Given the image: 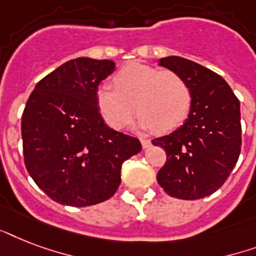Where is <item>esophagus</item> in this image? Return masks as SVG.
Returning a JSON list of instances; mask_svg holds the SVG:
<instances>
[{
  "label": "esophagus",
  "instance_id": "esophagus-1",
  "mask_svg": "<svg viewBox=\"0 0 256 256\" xmlns=\"http://www.w3.org/2000/svg\"><path fill=\"white\" fill-rule=\"evenodd\" d=\"M140 144H142V148H150V144H152V140H146V138H140Z\"/></svg>",
  "mask_w": 256,
  "mask_h": 256
}]
</instances>
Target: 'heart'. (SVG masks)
Returning a JSON list of instances; mask_svg holds the SVG:
<instances>
[{
	"mask_svg": "<svg viewBox=\"0 0 256 256\" xmlns=\"http://www.w3.org/2000/svg\"><path fill=\"white\" fill-rule=\"evenodd\" d=\"M112 86L96 90V104L104 122L116 130L130 124L134 108L140 126L158 134L178 128L190 112V88L172 70L130 62L114 74Z\"/></svg>",
	"mask_w": 256,
	"mask_h": 256,
	"instance_id": "b5f03b06",
	"label": "heart"
}]
</instances>
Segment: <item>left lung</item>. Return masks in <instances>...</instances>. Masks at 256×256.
Wrapping results in <instances>:
<instances>
[{
    "label": "left lung",
    "mask_w": 256,
    "mask_h": 256,
    "mask_svg": "<svg viewBox=\"0 0 256 256\" xmlns=\"http://www.w3.org/2000/svg\"><path fill=\"white\" fill-rule=\"evenodd\" d=\"M160 65L180 74L191 90L190 114L170 136L152 140L166 152L156 180L166 194L194 200L208 196L227 180L242 146L240 104L220 76L182 57Z\"/></svg>",
    "instance_id": "obj_1"
}]
</instances>
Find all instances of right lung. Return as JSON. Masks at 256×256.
I'll list each match as a JSON object with an SVG mask.
<instances>
[{
	"mask_svg": "<svg viewBox=\"0 0 256 256\" xmlns=\"http://www.w3.org/2000/svg\"><path fill=\"white\" fill-rule=\"evenodd\" d=\"M114 68L108 60H72L42 78L26 102V170L61 204L86 207L112 198L122 164L142 148L138 138L106 126L96 108L98 86Z\"/></svg>",
	"mask_w": 256,
	"mask_h": 256,
	"instance_id": "obj_1",
	"label": "right lung"
}]
</instances>
